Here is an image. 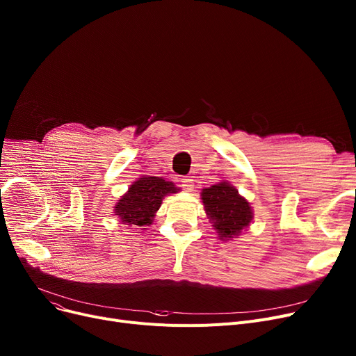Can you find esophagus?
<instances>
[{
  "label": "esophagus",
  "mask_w": 356,
  "mask_h": 356,
  "mask_svg": "<svg viewBox=\"0 0 356 356\" xmlns=\"http://www.w3.org/2000/svg\"><path fill=\"white\" fill-rule=\"evenodd\" d=\"M180 184H181V188L183 189H186L188 192H191V191H193V179H192V176H181L180 177Z\"/></svg>",
  "instance_id": "esophagus-1"
}]
</instances>
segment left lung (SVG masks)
Wrapping results in <instances>:
<instances>
[{
  "mask_svg": "<svg viewBox=\"0 0 356 356\" xmlns=\"http://www.w3.org/2000/svg\"><path fill=\"white\" fill-rule=\"evenodd\" d=\"M204 211L213 222L220 239L234 238L250 225L252 209L250 203L238 195V191L222 181L202 191Z\"/></svg>",
  "mask_w": 356,
  "mask_h": 356,
  "instance_id": "1",
  "label": "left lung"
}]
</instances>
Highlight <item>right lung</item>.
Wrapping results in <instances>:
<instances>
[{"label": "right lung", "mask_w": 356, "mask_h": 356, "mask_svg": "<svg viewBox=\"0 0 356 356\" xmlns=\"http://www.w3.org/2000/svg\"><path fill=\"white\" fill-rule=\"evenodd\" d=\"M167 193H176L173 183L161 177H141L131 184L128 192L121 197L115 207V215L127 225L147 227L153 222L161 199Z\"/></svg>", "instance_id": "obj_1"}]
</instances>
